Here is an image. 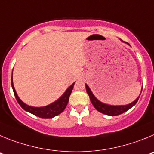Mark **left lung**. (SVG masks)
Listing matches in <instances>:
<instances>
[{
	"mask_svg": "<svg viewBox=\"0 0 154 154\" xmlns=\"http://www.w3.org/2000/svg\"><path fill=\"white\" fill-rule=\"evenodd\" d=\"M120 41H121V40H120ZM85 86L86 90H87V94L89 95L90 100H91L93 106H94V107H95V109H96L97 110H98L99 112L103 113V114L109 115V116H117V115H120L121 114V113L126 112L127 110H128L129 109H131L132 106H134V105L137 103V102L138 100H139L140 96V94L139 97H138L134 102L129 103V104L113 106V105L107 104V103H103V102L100 101L97 98H96V97L94 96V94H93L92 91H91V90L90 89V87H88V85H87V84H85ZM141 91H142V90H141Z\"/></svg>",
	"mask_w": 154,
	"mask_h": 154,
	"instance_id": "obj_1",
	"label": "left lung"
}]
</instances>
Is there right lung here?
Here are the masks:
<instances>
[{
	"label": "right lung",
	"mask_w": 154,
	"mask_h": 154,
	"mask_svg": "<svg viewBox=\"0 0 154 154\" xmlns=\"http://www.w3.org/2000/svg\"><path fill=\"white\" fill-rule=\"evenodd\" d=\"M12 74H13V73H12ZM74 83H73L66 90V91L63 93V95L59 99L57 100L56 101L51 103V104L47 105V106H41V107H36V106H31L26 104L25 103H23V101L19 98V97L17 94L16 91H15L14 87L13 77H11V87L17 103L20 104V106L24 110L35 115L37 117H41V118H53L55 116H57L58 114L61 113L64 110V109L67 106V103H68L69 97H70V95L72 92V90L74 88Z\"/></svg>",
	"instance_id": "obj_1"
}]
</instances>
